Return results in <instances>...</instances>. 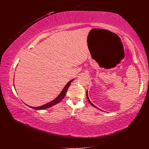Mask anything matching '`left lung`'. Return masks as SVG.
I'll use <instances>...</instances> for the list:
<instances>
[{"mask_svg": "<svg viewBox=\"0 0 149 149\" xmlns=\"http://www.w3.org/2000/svg\"><path fill=\"white\" fill-rule=\"evenodd\" d=\"M86 96H87V98H88V101H89V102L90 103V104H91V105H92V106H93V107H95V106L94 105H93V104H92V103L91 102V101L89 100V98H88V91L86 92Z\"/></svg>", "mask_w": 149, "mask_h": 149, "instance_id": "1", "label": "left lung"}]
</instances>
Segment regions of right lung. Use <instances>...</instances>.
Segmentation results:
<instances>
[{"label":"right lung","instance_id":"add662e5","mask_svg":"<svg viewBox=\"0 0 149 149\" xmlns=\"http://www.w3.org/2000/svg\"><path fill=\"white\" fill-rule=\"evenodd\" d=\"M73 81H74V80H72L69 81L67 83V84L66 85V86L64 88L63 90L62 91V92H61L60 94L56 99L54 100L53 101H52L51 102H49L48 103H47L46 104H44V105H43L42 106H40V107H31V106H29V107H31L32 109H36V110H43V109H48L49 107H52V106H53L54 105L57 104V103H58L60 102V101H61L63 100V98L65 97L66 93L67 92V91H68L69 87L70 86V83H71V82H72Z\"/></svg>","mask_w":149,"mask_h":149}]
</instances>
